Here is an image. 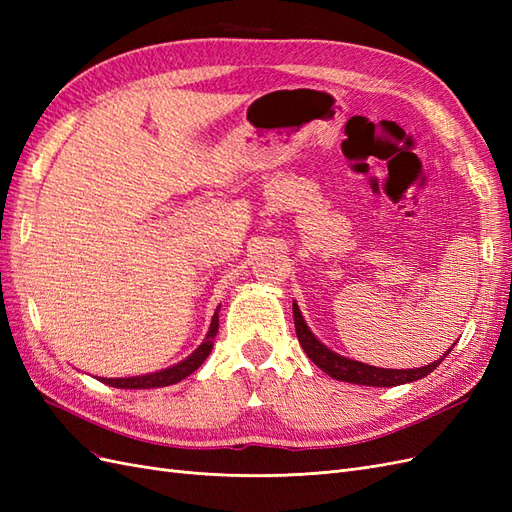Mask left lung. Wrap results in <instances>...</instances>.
<instances>
[{
    "mask_svg": "<svg viewBox=\"0 0 512 512\" xmlns=\"http://www.w3.org/2000/svg\"><path fill=\"white\" fill-rule=\"evenodd\" d=\"M292 314H294V329H297V337L301 342V348L305 350V354L312 359L324 374H329L335 380H344V382H352V384H365V386H397V384H406V382H414L421 380L427 374H431L436 369L444 356L451 352H444L442 359L433 361L425 367H416V369H384V367H371L359 361H350L346 356H339L333 350H329L327 346H322L318 339L314 337V333L307 329V324L301 316V309L297 303H292Z\"/></svg>",
    "mask_w": 512,
    "mask_h": 512,
    "instance_id": "8db88e82",
    "label": "left lung"
}]
</instances>
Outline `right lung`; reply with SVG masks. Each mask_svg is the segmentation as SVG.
<instances>
[{
    "instance_id": "add662e5",
    "label": "right lung",
    "mask_w": 512,
    "mask_h": 512,
    "mask_svg": "<svg viewBox=\"0 0 512 512\" xmlns=\"http://www.w3.org/2000/svg\"><path fill=\"white\" fill-rule=\"evenodd\" d=\"M215 335H218V314H213V320H211V327H209L205 342L200 344L185 361H181L173 367H168V369L156 371V374L134 376V378H102V382L117 386V389H153V386H168V384L181 382L183 378H188L192 371H196L200 365L205 363V359L213 348Z\"/></svg>"
}]
</instances>
